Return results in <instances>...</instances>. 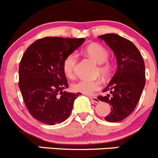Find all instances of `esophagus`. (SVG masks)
Segmentation results:
<instances>
[{
    "instance_id": "obj_1",
    "label": "esophagus",
    "mask_w": 158,
    "mask_h": 158,
    "mask_svg": "<svg viewBox=\"0 0 158 158\" xmlns=\"http://www.w3.org/2000/svg\"><path fill=\"white\" fill-rule=\"evenodd\" d=\"M89 98H90L92 101H93L94 102H96V103L99 102V100H98V98H97L96 97H95V96H89Z\"/></svg>"
}]
</instances>
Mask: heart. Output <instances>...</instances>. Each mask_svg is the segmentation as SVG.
I'll use <instances>...</instances> for the list:
<instances>
[{
	"label": "heart",
	"instance_id": "1",
	"mask_svg": "<svg viewBox=\"0 0 158 158\" xmlns=\"http://www.w3.org/2000/svg\"><path fill=\"white\" fill-rule=\"evenodd\" d=\"M85 52L95 63H100L98 66L100 74L106 78L109 77L113 70V63L107 60L109 57V51L107 49L98 44H92L85 48ZM76 62L77 56L74 52L66 56L63 60V72L69 79H73L75 76ZM101 87L102 82L100 79H81L72 85L73 91L82 92L85 95H91L93 92L99 90Z\"/></svg>",
	"mask_w": 158,
	"mask_h": 158
}]
</instances>
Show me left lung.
<instances>
[{
	"mask_svg": "<svg viewBox=\"0 0 158 158\" xmlns=\"http://www.w3.org/2000/svg\"><path fill=\"white\" fill-rule=\"evenodd\" d=\"M113 50L118 62L115 74L103 92H109L98 99L111 106V113L105 117L107 122L124 120L135 110L145 85V66L138 49L131 41L115 33L98 36Z\"/></svg>",
	"mask_w": 158,
	"mask_h": 158,
	"instance_id": "1",
	"label": "left lung"
}]
</instances>
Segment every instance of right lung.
Instances as JSON below:
<instances>
[{
	"instance_id": "add662e5",
	"label": "right lung",
	"mask_w": 158,
	"mask_h": 158,
	"mask_svg": "<svg viewBox=\"0 0 158 158\" xmlns=\"http://www.w3.org/2000/svg\"><path fill=\"white\" fill-rule=\"evenodd\" d=\"M84 41V38L47 36L25 51L19 66V88L30 114L39 122L54 125L69 116L80 93L63 92L69 86L63 63Z\"/></svg>"
}]
</instances>
